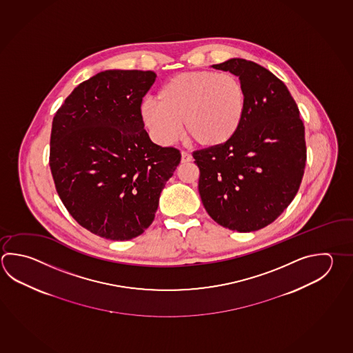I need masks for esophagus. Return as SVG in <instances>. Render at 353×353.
Masks as SVG:
<instances>
[{
	"mask_svg": "<svg viewBox=\"0 0 353 353\" xmlns=\"http://www.w3.org/2000/svg\"><path fill=\"white\" fill-rule=\"evenodd\" d=\"M181 161H182V163H186V162H191L192 161V156L188 152H185V151H182L181 153Z\"/></svg>",
	"mask_w": 353,
	"mask_h": 353,
	"instance_id": "obj_1",
	"label": "esophagus"
}]
</instances>
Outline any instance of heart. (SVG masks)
Returning <instances> with one entry per match:
<instances>
[{
	"label": "heart",
	"instance_id": "heart-1",
	"mask_svg": "<svg viewBox=\"0 0 353 353\" xmlns=\"http://www.w3.org/2000/svg\"><path fill=\"white\" fill-rule=\"evenodd\" d=\"M246 108V87L239 76L199 70L166 81L156 101L145 102L141 113L162 145L177 140L183 123L187 139L196 146L216 148L240 131Z\"/></svg>",
	"mask_w": 353,
	"mask_h": 353
}]
</instances>
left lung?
Here are the masks:
<instances>
[{
	"instance_id": "obj_1",
	"label": "left lung",
	"mask_w": 353,
	"mask_h": 353,
	"mask_svg": "<svg viewBox=\"0 0 353 353\" xmlns=\"http://www.w3.org/2000/svg\"><path fill=\"white\" fill-rule=\"evenodd\" d=\"M212 67L240 77L247 108L228 143L193 152L199 192L219 225L252 232L272 223L299 191L306 166L305 126L286 85L265 67L243 59Z\"/></svg>"
}]
</instances>
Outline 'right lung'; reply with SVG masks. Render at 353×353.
Here are the masks:
<instances>
[{
	"label": "right lung",
	"instance_id": "1",
	"mask_svg": "<svg viewBox=\"0 0 353 353\" xmlns=\"http://www.w3.org/2000/svg\"><path fill=\"white\" fill-rule=\"evenodd\" d=\"M152 71L107 70L74 88L52 121L50 167L56 191L74 220L112 241L150 227L161 191L181 161L153 143L141 103Z\"/></svg>",
	"mask_w": 353,
	"mask_h": 353
}]
</instances>
